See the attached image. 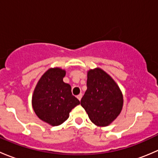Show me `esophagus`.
I'll use <instances>...</instances> for the list:
<instances>
[{"label": "esophagus", "instance_id": "34e87169", "mask_svg": "<svg viewBox=\"0 0 158 158\" xmlns=\"http://www.w3.org/2000/svg\"><path fill=\"white\" fill-rule=\"evenodd\" d=\"M82 97V93H80V94H79V95H77V98L79 100V101H80V100H81Z\"/></svg>", "mask_w": 158, "mask_h": 158}]
</instances>
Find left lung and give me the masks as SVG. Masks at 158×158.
<instances>
[{
  "label": "left lung",
  "instance_id": "1",
  "mask_svg": "<svg viewBox=\"0 0 158 158\" xmlns=\"http://www.w3.org/2000/svg\"><path fill=\"white\" fill-rule=\"evenodd\" d=\"M87 76V90L81 99V106L95 125L107 126L122 111V92L112 78L102 69L89 70Z\"/></svg>",
  "mask_w": 158,
  "mask_h": 158
}]
</instances>
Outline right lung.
Wrapping results in <instances>:
<instances>
[{
  "label": "right lung",
  "instance_id": "right-lung-1",
  "mask_svg": "<svg viewBox=\"0 0 158 158\" xmlns=\"http://www.w3.org/2000/svg\"><path fill=\"white\" fill-rule=\"evenodd\" d=\"M66 71L60 68L49 69L38 82L32 98L35 113L40 119L57 126L69 116L80 102L73 95L71 86L63 82Z\"/></svg>",
  "mask_w": 158,
  "mask_h": 158
}]
</instances>
